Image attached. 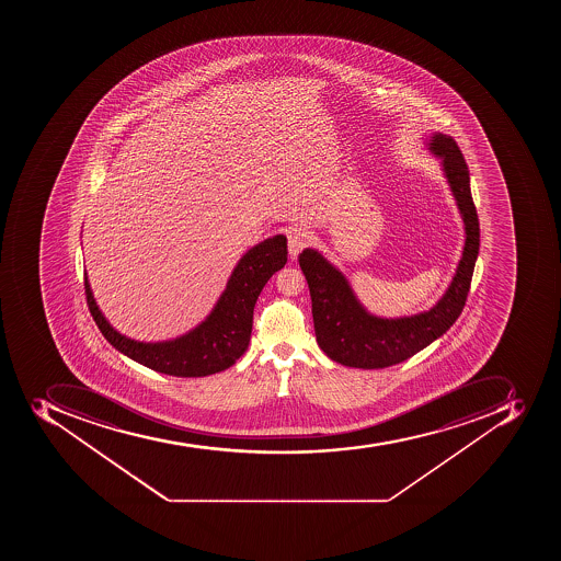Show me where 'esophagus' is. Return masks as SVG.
Masks as SVG:
<instances>
[{"instance_id": "1", "label": "esophagus", "mask_w": 561, "mask_h": 561, "mask_svg": "<svg viewBox=\"0 0 561 561\" xmlns=\"http://www.w3.org/2000/svg\"><path fill=\"white\" fill-rule=\"evenodd\" d=\"M309 242V231L304 230V228H291V230L287 231V251H289L291 260H296Z\"/></svg>"}]
</instances>
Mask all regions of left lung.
I'll return each mask as SVG.
<instances>
[{
	"label": "left lung",
	"instance_id": "1",
	"mask_svg": "<svg viewBox=\"0 0 561 561\" xmlns=\"http://www.w3.org/2000/svg\"><path fill=\"white\" fill-rule=\"evenodd\" d=\"M426 147L440 161L465 230L455 275L433 307L398 318L376 316L359 301L344 272L331 265L318 249H305L298 260L309 284L319 347L340 365L371 370L405 362L440 339L463 310L479 256V219L470 193V173L449 135L432 133Z\"/></svg>",
	"mask_w": 561,
	"mask_h": 561
}]
</instances>
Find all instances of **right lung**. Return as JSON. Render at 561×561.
I'll return each mask as SVG.
<instances>
[{
    "instance_id": "1",
    "label": "right lung",
    "mask_w": 561,
    "mask_h": 561,
    "mask_svg": "<svg viewBox=\"0 0 561 561\" xmlns=\"http://www.w3.org/2000/svg\"><path fill=\"white\" fill-rule=\"evenodd\" d=\"M286 261L284 234L256 243L234 265L225 291L207 318L184 335L161 342H140L115 330L98 307L84 272L85 296L102 335L124 356L167 376H213L230 368L248 351L257 296L270 277L284 268Z\"/></svg>"
}]
</instances>
